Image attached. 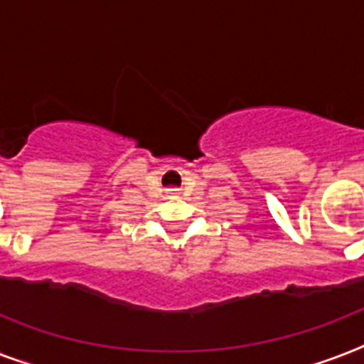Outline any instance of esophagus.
Returning a JSON list of instances; mask_svg holds the SVG:
<instances>
[{"label": "esophagus", "mask_w": 364, "mask_h": 364, "mask_svg": "<svg viewBox=\"0 0 364 364\" xmlns=\"http://www.w3.org/2000/svg\"><path fill=\"white\" fill-rule=\"evenodd\" d=\"M168 194H170V196H177V188H168Z\"/></svg>", "instance_id": "34e87169"}]
</instances>
